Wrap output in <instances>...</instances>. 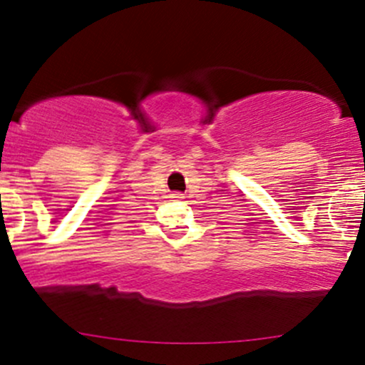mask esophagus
Here are the masks:
<instances>
[{
	"label": "esophagus",
	"instance_id": "1",
	"mask_svg": "<svg viewBox=\"0 0 365 365\" xmlns=\"http://www.w3.org/2000/svg\"><path fill=\"white\" fill-rule=\"evenodd\" d=\"M171 197H183V196H182V194H180V192H176V194H173Z\"/></svg>",
	"mask_w": 365,
	"mask_h": 365
}]
</instances>
